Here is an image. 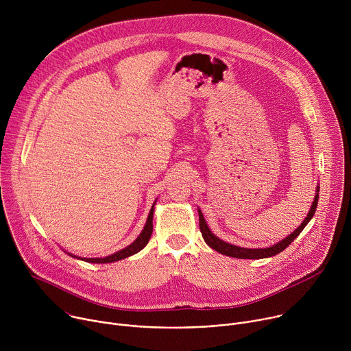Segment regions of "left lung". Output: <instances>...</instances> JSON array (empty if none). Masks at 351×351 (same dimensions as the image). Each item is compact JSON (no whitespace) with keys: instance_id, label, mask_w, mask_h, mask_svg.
<instances>
[{"instance_id":"obj_1","label":"left lung","mask_w":351,"mask_h":351,"mask_svg":"<svg viewBox=\"0 0 351 351\" xmlns=\"http://www.w3.org/2000/svg\"><path fill=\"white\" fill-rule=\"evenodd\" d=\"M318 194H319V186H317V190H315V197H314V202L311 204V208L307 214V217L304 218V221L302 222V225H300L295 230H293L289 236H286L285 239H282L280 241L275 243L274 245H269V247H265V248H247V247H240V245H234V244H230L228 241H223L222 239H219L218 236H215L211 229L208 228L206 219H204V215L202 213V210L198 208V219H199V230H202V234L204 237V241L211 247L214 248L215 252L223 254V256H228V257H233V258H241V260H261V258H268V257H274L279 253H282L283 250L300 234L302 233V230L307 226V223L311 221V218L314 217L315 214V210H317V206H318Z\"/></svg>"}]
</instances>
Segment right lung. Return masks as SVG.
I'll return each mask as SVG.
<instances>
[{"label": "right lung", "mask_w": 351, "mask_h": 351, "mask_svg": "<svg viewBox=\"0 0 351 351\" xmlns=\"http://www.w3.org/2000/svg\"><path fill=\"white\" fill-rule=\"evenodd\" d=\"M156 203H157V202H154L152 210H149V214H148V217H147V221H145V225H144L141 233L137 236V239H136L132 244H129L128 247L119 250V252H117V253H114V254H111V256L103 257V258H83V257L73 256V254H71V253H68V252H65V253H68V254H69L71 257H73V258H77V260H82V261H86V263H91V264H108V263H115V261L128 258V257H130V256L138 253L140 250H143V248L147 245L149 237H152V233H153V215H154V206H156Z\"/></svg>", "instance_id": "1"}]
</instances>
